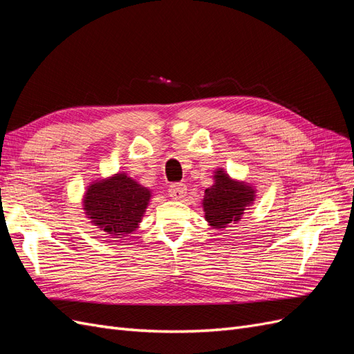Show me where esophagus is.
I'll list each match as a JSON object with an SVG mask.
<instances>
[{"mask_svg":"<svg viewBox=\"0 0 354 354\" xmlns=\"http://www.w3.org/2000/svg\"><path fill=\"white\" fill-rule=\"evenodd\" d=\"M169 196L173 199H183L187 194V187L185 183H177L169 187Z\"/></svg>","mask_w":354,"mask_h":354,"instance_id":"34e87169","label":"esophagus"}]
</instances>
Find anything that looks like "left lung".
<instances>
[{"instance_id": "obj_1", "label": "left lung", "mask_w": 354, "mask_h": 354, "mask_svg": "<svg viewBox=\"0 0 354 354\" xmlns=\"http://www.w3.org/2000/svg\"><path fill=\"white\" fill-rule=\"evenodd\" d=\"M214 185L205 189L202 208L208 226L216 230L226 229L229 224H236L246 209L254 203L257 190L251 183L232 178L224 168L214 171Z\"/></svg>"}]
</instances>
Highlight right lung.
Returning a JSON list of instances; mask_svg holds the SVG:
<instances>
[{"label": "right lung", "instance_id": "add662e5", "mask_svg": "<svg viewBox=\"0 0 354 354\" xmlns=\"http://www.w3.org/2000/svg\"><path fill=\"white\" fill-rule=\"evenodd\" d=\"M152 190L125 171L93 180L82 196V209L93 226L111 238H127L143 220Z\"/></svg>", "mask_w": 354, "mask_h": 354}]
</instances>
